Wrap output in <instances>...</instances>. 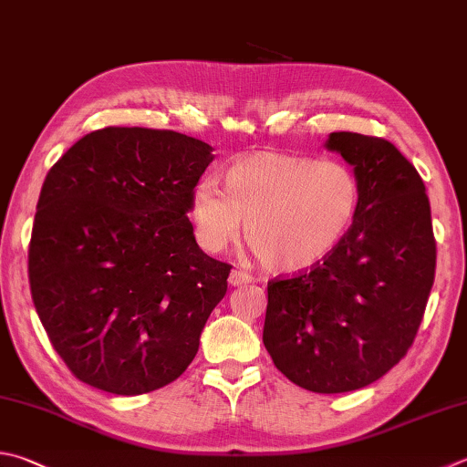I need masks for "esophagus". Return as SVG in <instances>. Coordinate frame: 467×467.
I'll use <instances>...</instances> for the list:
<instances>
[{
    "mask_svg": "<svg viewBox=\"0 0 467 467\" xmlns=\"http://www.w3.org/2000/svg\"><path fill=\"white\" fill-rule=\"evenodd\" d=\"M250 283H254V276L248 275V272L232 270V275H230V285L232 286H242V285H250Z\"/></svg>",
    "mask_w": 467,
    "mask_h": 467,
    "instance_id": "34e87169",
    "label": "esophagus"
}]
</instances>
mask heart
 <instances>
[{
	"instance_id": "obj_1",
	"label": "heart",
	"mask_w": 467,
	"mask_h": 467,
	"mask_svg": "<svg viewBox=\"0 0 467 467\" xmlns=\"http://www.w3.org/2000/svg\"><path fill=\"white\" fill-rule=\"evenodd\" d=\"M362 184L341 161L286 152H254L225 172V189L197 184L191 217L201 245L222 252L242 234L264 266L278 272L311 268L346 240Z\"/></svg>"
}]
</instances>
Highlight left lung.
Returning <instances> with one entry per match:
<instances>
[{"label": "left lung", "instance_id": "1", "mask_svg": "<svg viewBox=\"0 0 467 467\" xmlns=\"http://www.w3.org/2000/svg\"><path fill=\"white\" fill-rule=\"evenodd\" d=\"M327 150L354 166V225L311 270L268 283L264 346L290 382L321 394L364 389L407 356L435 280L423 179L384 138L333 131Z\"/></svg>", "mask_w": 467, "mask_h": 467}]
</instances>
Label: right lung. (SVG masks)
I'll return each instance as SVG.
<instances>
[{"mask_svg": "<svg viewBox=\"0 0 467 467\" xmlns=\"http://www.w3.org/2000/svg\"><path fill=\"white\" fill-rule=\"evenodd\" d=\"M213 148L172 130L103 128L44 179L28 276L48 339L78 380L152 392L197 356L232 266L199 248L191 197Z\"/></svg>", "mask_w": 467, "mask_h": 467, "instance_id": "right-lung-1", "label": "right lung"}]
</instances>
